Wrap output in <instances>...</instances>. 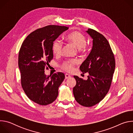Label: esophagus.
I'll return each instance as SVG.
<instances>
[{"label":"esophagus","mask_w":133,"mask_h":133,"mask_svg":"<svg viewBox=\"0 0 133 133\" xmlns=\"http://www.w3.org/2000/svg\"><path fill=\"white\" fill-rule=\"evenodd\" d=\"M65 79H68V78H70L71 77L70 76L67 74H65Z\"/></svg>","instance_id":"34e87169"}]
</instances>
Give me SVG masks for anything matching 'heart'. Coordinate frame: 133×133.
<instances>
[{
	"mask_svg": "<svg viewBox=\"0 0 133 133\" xmlns=\"http://www.w3.org/2000/svg\"><path fill=\"white\" fill-rule=\"evenodd\" d=\"M66 41L78 48L79 52H85L87 49V39L84 35L78 31H75L69 34L66 37ZM63 49V43L58 39L55 41L52 45V51L55 56L61 55ZM77 64L76 61L69 60L65 62L61 65V68L67 72H71L74 66Z\"/></svg>",
	"mask_w": 133,
	"mask_h": 133,
	"instance_id": "1",
	"label": "heart"
}]
</instances>
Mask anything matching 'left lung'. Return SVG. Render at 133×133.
Here are the masks:
<instances>
[{
    "label": "left lung",
    "instance_id": "8db88e82",
    "mask_svg": "<svg viewBox=\"0 0 133 133\" xmlns=\"http://www.w3.org/2000/svg\"><path fill=\"white\" fill-rule=\"evenodd\" d=\"M86 32L92 38V47L87 58L80 66L83 74L88 72L87 80L77 76L73 88L76 101L85 107L99 103L108 92L115 68L114 55L106 38L92 29Z\"/></svg>",
    "mask_w": 133,
    "mask_h": 133
}]
</instances>
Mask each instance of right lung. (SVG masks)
Wrapping results in <instances>:
<instances>
[{
  "label": "right lung",
  "instance_id": "1",
  "mask_svg": "<svg viewBox=\"0 0 133 133\" xmlns=\"http://www.w3.org/2000/svg\"><path fill=\"white\" fill-rule=\"evenodd\" d=\"M68 27L49 25L31 32L23 42L18 55L21 84L27 97L34 102L47 105L58 95L65 75L58 72L47 76L45 69L52 59V45ZM48 67H46L47 68Z\"/></svg>",
  "mask_w": 133,
  "mask_h": 133
}]
</instances>
